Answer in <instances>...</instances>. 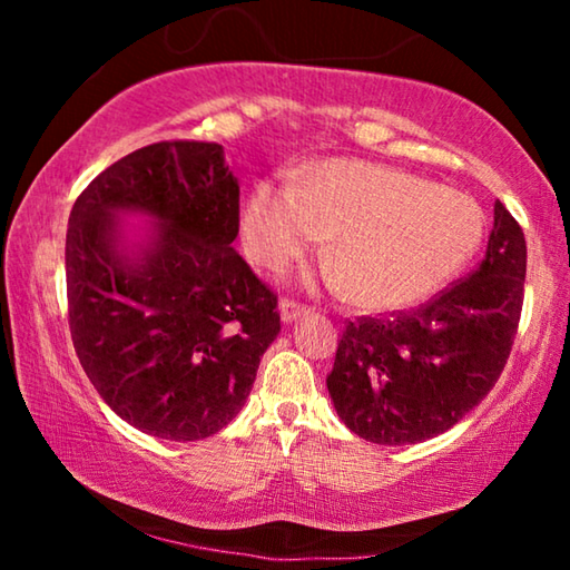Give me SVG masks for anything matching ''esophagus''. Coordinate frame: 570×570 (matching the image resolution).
<instances>
[{"label":"esophagus","instance_id":"obj_1","mask_svg":"<svg viewBox=\"0 0 570 570\" xmlns=\"http://www.w3.org/2000/svg\"><path fill=\"white\" fill-rule=\"evenodd\" d=\"M306 312H308L306 306L292 302V298H282V304H278V314H282L284 324H294L296 320H302Z\"/></svg>","mask_w":570,"mask_h":570}]
</instances>
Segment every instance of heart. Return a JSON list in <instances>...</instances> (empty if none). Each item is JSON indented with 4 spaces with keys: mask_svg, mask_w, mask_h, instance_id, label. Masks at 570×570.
<instances>
[{
    "mask_svg": "<svg viewBox=\"0 0 570 570\" xmlns=\"http://www.w3.org/2000/svg\"><path fill=\"white\" fill-rule=\"evenodd\" d=\"M330 234V282L366 312L410 306L455 276L480 244L465 193L372 160L332 158L294 183L258 180L240 218L248 258L278 268Z\"/></svg>",
    "mask_w": 570,
    "mask_h": 570,
    "instance_id": "obj_1",
    "label": "heart"
}]
</instances>
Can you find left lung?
<instances>
[{"label": "left lung", "mask_w": 570, "mask_h": 570, "mask_svg": "<svg viewBox=\"0 0 570 570\" xmlns=\"http://www.w3.org/2000/svg\"><path fill=\"white\" fill-rule=\"evenodd\" d=\"M525 284V236L495 200L485 256L465 282L414 312L350 322L326 377L354 435L414 445L485 400L513 346Z\"/></svg>", "instance_id": "1"}]
</instances>
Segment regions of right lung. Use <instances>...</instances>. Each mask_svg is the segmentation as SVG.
<instances>
[{"label": "right lung", "mask_w": 570, "mask_h": 570, "mask_svg": "<svg viewBox=\"0 0 570 570\" xmlns=\"http://www.w3.org/2000/svg\"><path fill=\"white\" fill-rule=\"evenodd\" d=\"M67 224L72 344L105 404L160 440L224 430L282 330L276 296L230 246L238 178L224 146L135 150L80 193Z\"/></svg>", "instance_id": "obj_1"}]
</instances>
